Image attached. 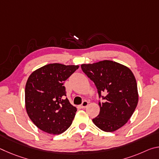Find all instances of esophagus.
Wrapping results in <instances>:
<instances>
[{"label":"esophagus","mask_w":159,"mask_h":159,"mask_svg":"<svg viewBox=\"0 0 159 159\" xmlns=\"http://www.w3.org/2000/svg\"><path fill=\"white\" fill-rule=\"evenodd\" d=\"M88 105V102L83 101V103L81 104V105H80V107H81L82 109H83V108H85V107H87Z\"/></svg>","instance_id":"1"}]
</instances>
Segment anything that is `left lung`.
<instances>
[{
    "instance_id": "1",
    "label": "left lung",
    "mask_w": 159,
    "mask_h": 159,
    "mask_svg": "<svg viewBox=\"0 0 159 159\" xmlns=\"http://www.w3.org/2000/svg\"><path fill=\"white\" fill-rule=\"evenodd\" d=\"M81 69L95 83L99 98L104 99L99 102L100 111L93 119V123L105 132L121 128L138 103V85L133 72L128 67L111 60L83 64Z\"/></svg>"
}]
</instances>
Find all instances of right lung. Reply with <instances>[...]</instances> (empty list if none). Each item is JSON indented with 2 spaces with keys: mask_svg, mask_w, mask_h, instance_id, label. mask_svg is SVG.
<instances>
[{
  "mask_svg": "<svg viewBox=\"0 0 159 159\" xmlns=\"http://www.w3.org/2000/svg\"><path fill=\"white\" fill-rule=\"evenodd\" d=\"M79 67L49 64L29 76L25 87L26 110L32 122L41 130L60 134L71 125L77 109L65 98L63 85Z\"/></svg>",
  "mask_w": 159,
  "mask_h": 159,
  "instance_id": "add662e5",
  "label": "right lung"
}]
</instances>
